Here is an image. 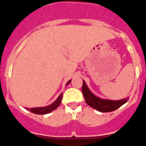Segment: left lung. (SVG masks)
<instances>
[{"label": "left lung", "instance_id": "obj_1", "mask_svg": "<svg viewBox=\"0 0 146 146\" xmlns=\"http://www.w3.org/2000/svg\"><path fill=\"white\" fill-rule=\"evenodd\" d=\"M82 91L85 100L89 106L102 113L114 111L124 104L129 99V97L120 100H111L98 97L90 91L84 80L82 83Z\"/></svg>", "mask_w": 146, "mask_h": 146}]
</instances>
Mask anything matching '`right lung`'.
I'll list each match as a JSON object with an SVG mask.
<instances>
[{"instance_id": "right-lung-1", "label": "right lung", "mask_w": 146, "mask_h": 146, "mask_svg": "<svg viewBox=\"0 0 146 146\" xmlns=\"http://www.w3.org/2000/svg\"><path fill=\"white\" fill-rule=\"evenodd\" d=\"M71 80L67 82L66 86L70 83ZM62 96H63V94H60L59 95L58 97L57 98V99L53 103H52L50 105H47L46 107H42V108H26L25 109H27L28 110H29L30 112H31V113H34V114H37V115H44V114H47V113H51L52 111H53L54 110H55L60 105V102H61L62 100Z\"/></svg>"}]
</instances>
